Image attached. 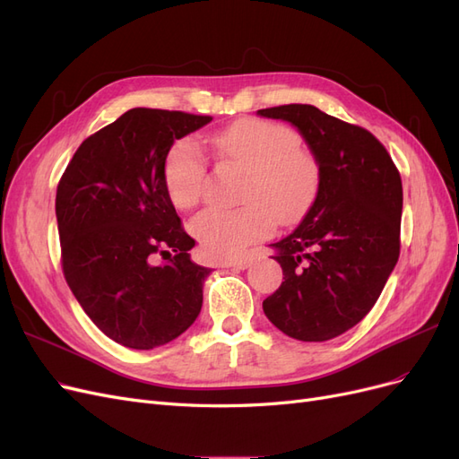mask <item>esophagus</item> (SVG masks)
I'll return each mask as SVG.
<instances>
[{
	"mask_svg": "<svg viewBox=\"0 0 459 459\" xmlns=\"http://www.w3.org/2000/svg\"><path fill=\"white\" fill-rule=\"evenodd\" d=\"M221 266H226V268H235V270H245V268L251 266V260H248V258L245 256V258H238V260L224 262V264H221Z\"/></svg>",
	"mask_w": 459,
	"mask_h": 459,
	"instance_id": "esophagus-1",
	"label": "esophagus"
}]
</instances>
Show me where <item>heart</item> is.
Returning a JSON list of instances; mask_svg holds the SVG:
<instances>
[{
	"mask_svg": "<svg viewBox=\"0 0 459 459\" xmlns=\"http://www.w3.org/2000/svg\"><path fill=\"white\" fill-rule=\"evenodd\" d=\"M216 155L251 169L241 208H206L191 221V233L204 253L235 258L272 233L275 221L290 224L308 212L322 184V169L300 147V135L283 124L245 118L211 137ZM206 159L193 140L176 142L164 159L162 179L179 211L195 206L206 187Z\"/></svg>",
	"mask_w": 459,
	"mask_h": 459,
	"instance_id": "b5f03b06",
	"label": "heart"
}]
</instances>
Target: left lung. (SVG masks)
<instances>
[{"instance_id":"left-lung-1","label":"left lung","mask_w":459,"mask_h":459,"mask_svg":"<svg viewBox=\"0 0 459 459\" xmlns=\"http://www.w3.org/2000/svg\"><path fill=\"white\" fill-rule=\"evenodd\" d=\"M258 115L297 126L322 169L308 214L273 243L285 281L262 302L264 314L293 339H335L368 316L398 262L400 172L371 132L314 105Z\"/></svg>"}]
</instances>
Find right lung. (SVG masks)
Returning a JSON list of instances; mask_svg holds the SVG:
<instances>
[{
	"mask_svg": "<svg viewBox=\"0 0 459 459\" xmlns=\"http://www.w3.org/2000/svg\"><path fill=\"white\" fill-rule=\"evenodd\" d=\"M211 120L130 108L82 142L59 179L65 280L91 322L128 349L174 341L201 312L211 270L187 253L195 239L169 199L162 166L176 140Z\"/></svg>",
	"mask_w": 459,
	"mask_h": 459,
	"instance_id": "right-lung-1",
	"label": "right lung"
}]
</instances>
